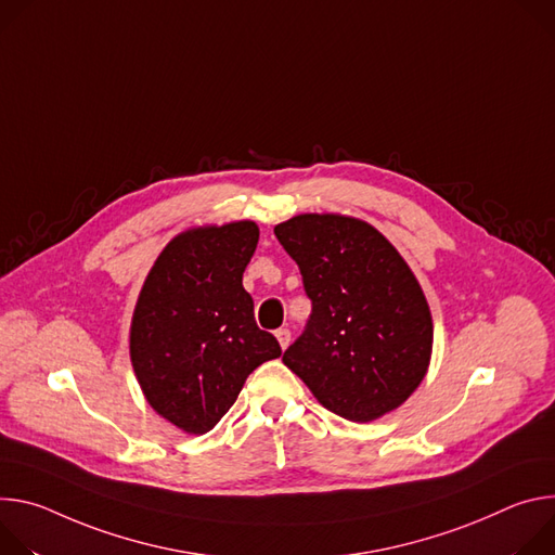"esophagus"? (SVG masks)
<instances>
[{
  "instance_id": "esophagus-1",
  "label": "esophagus",
  "mask_w": 555,
  "mask_h": 555,
  "mask_svg": "<svg viewBox=\"0 0 555 555\" xmlns=\"http://www.w3.org/2000/svg\"><path fill=\"white\" fill-rule=\"evenodd\" d=\"M275 337H278V341H280L282 348H286V346L291 344V331H288V328H278V331H275Z\"/></svg>"
}]
</instances>
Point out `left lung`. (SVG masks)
Here are the masks:
<instances>
[{
  "instance_id": "left-lung-1",
  "label": "left lung",
  "mask_w": 555,
  "mask_h": 555,
  "mask_svg": "<svg viewBox=\"0 0 555 555\" xmlns=\"http://www.w3.org/2000/svg\"><path fill=\"white\" fill-rule=\"evenodd\" d=\"M275 237L311 299L309 322L282 361L348 421L399 408L433 352V318L405 260L375 227L333 214L295 216Z\"/></svg>"
}]
</instances>
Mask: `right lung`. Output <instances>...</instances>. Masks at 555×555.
<instances>
[{
    "label": "right lung",
    "instance_id": "obj_1",
    "mask_svg": "<svg viewBox=\"0 0 555 555\" xmlns=\"http://www.w3.org/2000/svg\"><path fill=\"white\" fill-rule=\"evenodd\" d=\"M260 231L242 220L176 235L137 301L130 354L150 405L190 435H205L235 403L246 377L282 354L256 324L242 286Z\"/></svg>",
    "mask_w": 555,
    "mask_h": 555
}]
</instances>
